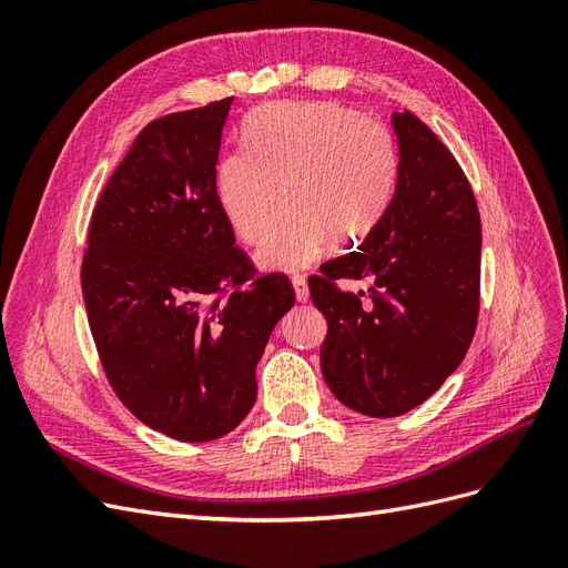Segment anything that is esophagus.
Returning a JSON list of instances; mask_svg holds the SVG:
<instances>
[{
    "instance_id": "1",
    "label": "esophagus",
    "mask_w": 568,
    "mask_h": 568,
    "mask_svg": "<svg viewBox=\"0 0 568 568\" xmlns=\"http://www.w3.org/2000/svg\"><path fill=\"white\" fill-rule=\"evenodd\" d=\"M291 284H294V291H296V298L301 301V303H305L307 301V282H305V277L303 274H294V277H291Z\"/></svg>"
}]
</instances>
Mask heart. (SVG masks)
<instances>
[{
	"label": "heart",
	"mask_w": 568,
	"mask_h": 568,
	"mask_svg": "<svg viewBox=\"0 0 568 568\" xmlns=\"http://www.w3.org/2000/svg\"><path fill=\"white\" fill-rule=\"evenodd\" d=\"M398 151L390 132L336 101L270 104L246 125V149L215 165L222 215L274 270H301L332 242L359 244L388 211ZM285 194H281V189Z\"/></svg>",
	"instance_id": "obj_1"
}]
</instances>
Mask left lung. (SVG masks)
Wrapping results in <instances>:
<instances>
[{
    "mask_svg": "<svg viewBox=\"0 0 568 568\" xmlns=\"http://www.w3.org/2000/svg\"><path fill=\"white\" fill-rule=\"evenodd\" d=\"M398 180L379 225L307 280L326 317L320 363L336 398L367 417L422 405L459 367L478 320L480 217L467 175L422 120L393 113ZM338 278L371 282L343 292Z\"/></svg>",
    "mask_w": 568,
    "mask_h": 568,
    "instance_id": "8db88e82",
    "label": "left lung"
}]
</instances>
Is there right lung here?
<instances>
[{
	"instance_id": "1",
	"label": "right lung",
	"mask_w": 568,
	"mask_h": 568,
	"mask_svg": "<svg viewBox=\"0 0 568 568\" xmlns=\"http://www.w3.org/2000/svg\"><path fill=\"white\" fill-rule=\"evenodd\" d=\"M232 97L149 123L101 192L82 298L106 379L132 415L175 440L230 434L255 403V367L296 303L255 274L215 194Z\"/></svg>"
}]
</instances>
